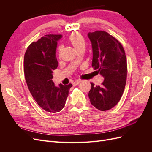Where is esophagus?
I'll list each match as a JSON object with an SVG mask.
<instances>
[{
  "instance_id": "obj_1",
  "label": "esophagus",
  "mask_w": 152,
  "mask_h": 152,
  "mask_svg": "<svg viewBox=\"0 0 152 152\" xmlns=\"http://www.w3.org/2000/svg\"><path fill=\"white\" fill-rule=\"evenodd\" d=\"M80 82H81V80L77 79V80H76L75 82H73V86H77V85H78L79 84H80Z\"/></svg>"
}]
</instances>
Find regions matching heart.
Instances as JSON below:
<instances>
[{"mask_svg":"<svg viewBox=\"0 0 152 152\" xmlns=\"http://www.w3.org/2000/svg\"><path fill=\"white\" fill-rule=\"evenodd\" d=\"M68 41L77 50L79 49L82 47H84L85 45V39L82 35L79 32H74L71 34L68 37ZM61 48H58V53L61 52Z\"/></svg>","mask_w":152,"mask_h":152,"instance_id":"heart-1","label":"heart"}]
</instances>
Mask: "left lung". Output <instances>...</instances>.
<instances>
[{
    "instance_id": "1",
    "label": "left lung",
    "mask_w": 152,
    "mask_h": 152,
    "mask_svg": "<svg viewBox=\"0 0 152 152\" xmlns=\"http://www.w3.org/2000/svg\"><path fill=\"white\" fill-rule=\"evenodd\" d=\"M88 37L93 48L92 66L104 79L101 86L91 82L88 96L92 105L107 111L118 103L125 88L127 71L125 50L121 43L107 31L89 32Z\"/></svg>"
}]
</instances>
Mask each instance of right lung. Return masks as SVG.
<instances>
[{
	"label": "right lung",
	"mask_w": 152,
	"mask_h": 152,
	"mask_svg": "<svg viewBox=\"0 0 152 152\" xmlns=\"http://www.w3.org/2000/svg\"><path fill=\"white\" fill-rule=\"evenodd\" d=\"M61 35L42 37L27 48L24 56V73L27 86L35 102L45 111L56 113L64 108L72 84L54 86L53 72L58 67L57 41Z\"/></svg>",
	"instance_id": "1"
}]
</instances>
